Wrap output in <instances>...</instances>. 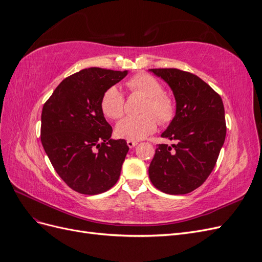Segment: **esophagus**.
<instances>
[{"label": "esophagus", "instance_id": "34e87169", "mask_svg": "<svg viewBox=\"0 0 262 262\" xmlns=\"http://www.w3.org/2000/svg\"><path fill=\"white\" fill-rule=\"evenodd\" d=\"M126 144H128V146L130 148H132V147H134V146L138 144V142L137 141H132V140H128V141H126Z\"/></svg>", "mask_w": 262, "mask_h": 262}]
</instances>
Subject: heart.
I'll list each match as a JSON object with an SVG mask.
<instances>
[{
  "mask_svg": "<svg viewBox=\"0 0 262 262\" xmlns=\"http://www.w3.org/2000/svg\"><path fill=\"white\" fill-rule=\"evenodd\" d=\"M130 93L145 96L141 107V115L128 116L116 126L117 137L137 141L155 132L158 121L166 125L176 115V104L169 95L164 93L163 84L148 73H138L125 83ZM125 99L118 87L110 86L100 98V109L107 118L117 120L124 113Z\"/></svg>",
  "mask_w": 262,
  "mask_h": 262,
  "instance_id": "obj_1",
  "label": "heart"
}]
</instances>
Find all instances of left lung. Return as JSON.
<instances>
[{"instance_id":"8db88e82","label":"left lung","mask_w":262,"mask_h":262,"mask_svg":"<svg viewBox=\"0 0 262 262\" xmlns=\"http://www.w3.org/2000/svg\"><path fill=\"white\" fill-rule=\"evenodd\" d=\"M170 86L176 116L162 137L177 144H158L148 167L155 188L168 194H186L207 180L226 137L224 105L210 85L186 71L150 69Z\"/></svg>"}]
</instances>
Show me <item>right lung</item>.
I'll list each match as a JSON object with an SVG mask.
<instances>
[{"label": "right lung", "mask_w": 262, "mask_h": 262, "mask_svg": "<svg viewBox=\"0 0 262 262\" xmlns=\"http://www.w3.org/2000/svg\"><path fill=\"white\" fill-rule=\"evenodd\" d=\"M126 71L90 68L64 78L45 102L40 139L61 179L82 194H98L115 186L129 146L110 140L113 128L100 109L108 87Z\"/></svg>", "instance_id": "1"}]
</instances>
